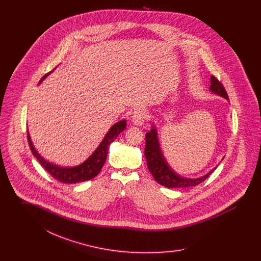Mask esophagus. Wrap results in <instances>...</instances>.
<instances>
[{"mask_svg": "<svg viewBox=\"0 0 261 261\" xmlns=\"http://www.w3.org/2000/svg\"><path fill=\"white\" fill-rule=\"evenodd\" d=\"M145 121V113L142 111H136L132 116V122L136 126L143 124Z\"/></svg>", "mask_w": 261, "mask_h": 261, "instance_id": "esophagus-1", "label": "esophagus"}]
</instances>
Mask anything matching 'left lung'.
<instances>
[{"instance_id": "obj_1", "label": "left lung", "mask_w": 261, "mask_h": 261, "mask_svg": "<svg viewBox=\"0 0 261 261\" xmlns=\"http://www.w3.org/2000/svg\"><path fill=\"white\" fill-rule=\"evenodd\" d=\"M210 91L212 94H215L221 98L229 100L226 90L223 85L214 77H211ZM145 156L147 160L148 169L154 178V180L162 186L174 189V188H188L199 185L203 182L217 167V165L207 172L198 178H187L175 172L169 166L165 156L163 155L160 140L158 136V130L154 125H151L150 131L146 134V147H145ZM223 160V159H222Z\"/></svg>"}]
</instances>
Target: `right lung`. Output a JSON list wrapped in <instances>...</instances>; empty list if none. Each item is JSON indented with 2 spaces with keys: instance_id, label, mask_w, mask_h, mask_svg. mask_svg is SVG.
Returning <instances> with one entry per match:
<instances>
[{
  "instance_id": "obj_1",
  "label": "right lung",
  "mask_w": 261,
  "mask_h": 261,
  "mask_svg": "<svg viewBox=\"0 0 261 261\" xmlns=\"http://www.w3.org/2000/svg\"><path fill=\"white\" fill-rule=\"evenodd\" d=\"M55 69H53L49 73L44 75L39 81V84H41ZM125 128H126V121L124 119L112 125V127L109 129V131L107 132L106 136L103 137V139L99 143L98 148L93 151V153L88 158L86 161L73 167H62L47 162L43 156H41L37 149H35L28 130H27V139H28V144L33 155L55 179L65 184H76V183L91 180L99 173L101 167L103 166L107 160L111 144L112 142H114V140L124 130Z\"/></svg>"
}]
</instances>
